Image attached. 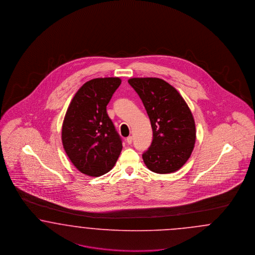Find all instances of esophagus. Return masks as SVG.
Listing matches in <instances>:
<instances>
[{
	"label": "esophagus",
	"mask_w": 255,
	"mask_h": 255,
	"mask_svg": "<svg viewBox=\"0 0 255 255\" xmlns=\"http://www.w3.org/2000/svg\"><path fill=\"white\" fill-rule=\"evenodd\" d=\"M126 141H127V143H128V144H131L133 141L132 136H128V137L127 138V140H126Z\"/></svg>",
	"instance_id": "obj_1"
}]
</instances>
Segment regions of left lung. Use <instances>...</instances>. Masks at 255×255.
I'll list each match as a JSON object with an SVG mask.
<instances>
[{"instance_id": "8db88e82", "label": "left lung", "mask_w": 255, "mask_h": 255, "mask_svg": "<svg viewBox=\"0 0 255 255\" xmlns=\"http://www.w3.org/2000/svg\"><path fill=\"white\" fill-rule=\"evenodd\" d=\"M149 117L153 139L143 153L151 171L171 173L185 165L193 150L196 129L191 111L176 89L159 78H131Z\"/></svg>"}]
</instances>
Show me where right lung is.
Here are the masks:
<instances>
[{"instance_id": "right-lung-1", "label": "right lung", "mask_w": 255, "mask_h": 255, "mask_svg": "<svg viewBox=\"0 0 255 255\" xmlns=\"http://www.w3.org/2000/svg\"><path fill=\"white\" fill-rule=\"evenodd\" d=\"M120 85V78L92 79L78 90L67 109L62 142L72 164L86 175L109 172L121 153L122 139L107 113Z\"/></svg>"}]
</instances>
